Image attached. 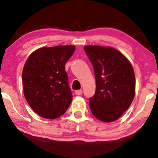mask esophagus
I'll return each mask as SVG.
<instances>
[{"label": "esophagus", "mask_w": 158, "mask_h": 158, "mask_svg": "<svg viewBox=\"0 0 158 158\" xmlns=\"http://www.w3.org/2000/svg\"><path fill=\"white\" fill-rule=\"evenodd\" d=\"M75 94L77 95V96H80V95L82 94V90H81V89H78V90H76L75 91Z\"/></svg>", "instance_id": "obj_1"}]
</instances>
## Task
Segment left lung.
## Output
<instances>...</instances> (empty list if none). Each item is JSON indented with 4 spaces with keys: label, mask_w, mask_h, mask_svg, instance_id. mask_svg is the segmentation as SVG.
Returning <instances> with one entry per match:
<instances>
[{
    "label": "left lung",
    "mask_w": 158,
    "mask_h": 158,
    "mask_svg": "<svg viewBox=\"0 0 158 158\" xmlns=\"http://www.w3.org/2000/svg\"><path fill=\"white\" fill-rule=\"evenodd\" d=\"M84 49L96 78V93L89 101L91 112L102 122L114 121L128 109L135 96L133 66L113 47L88 45Z\"/></svg>",
    "instance_id": "obj_1"
}]
</instances>
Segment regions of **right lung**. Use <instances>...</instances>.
Instances as JSON below:
<instances>
[{"label": "right lung", "instance_id": "1", "mask_svg": "<svg viewBox=\"0 0 158 158\" xmlns=\"http://www.w3.org/2000/svg\"><path fill=\"white\" fill-rule=\"evenodd\" d=\"M74 45L41 47L28 56L23 70V93L35 113L47 119L63 114L72 101L65 65Z\"/></svg>", "mask_w": 158, "mask_h": 158}]
</instances>
